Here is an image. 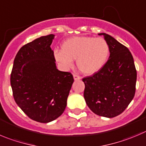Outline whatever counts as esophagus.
<instances>
[{
  "label": "esophagus",
  "instance_id": "obj_1",
  "mask_svg": "<svg viewBox=\"0 0 146 146\" xmlns=\"http://www.w3.org/2000/svg\"><path fill=\"white\" fill-rule=\"evenodd\" d=\"M73 78H74L75 81H78V80H80L81 78V76H79L77 74H73Z\"/></svg>",
  "mask_w": 146,
  "mask_h": 146
}]
</instances>
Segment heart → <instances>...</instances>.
I'll list each match as a JSON object with an SVG mask.
<instances>
[{"label":"heart","mask_w":146,"mask_h":146,"mask_svg":"<svg viewBox=\"0 0 146 146\" xmlns=\"http://www.w3.org/2000/svg\"><path fill=\"white\" fill-rule=\"evenodd\" d=\"M110 54V46L102 37L74 36L65 40L62 51L54 52L55 60L65 68L73 65L76 59L77 66L84 74L92 75L105 65Z\"/></svg>","instance_id":"b5f03b06"}]
</instances>
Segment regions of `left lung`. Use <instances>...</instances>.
<instances>
[{
    "label": "left lung",
    "mask_w": 146,
    "mask_h": 146,
    "mask_svg": "<svg viewBox=\"0 0 146 146\" xmlns=\"http://www.w3.org/2000/svg\"><path fill=\"white\" fill-rule=\"evenodd\" d=\"M110 56L99 72L84 78V96L89 109L97 115L114 117L125 111L135 93L137 71L127 47L105 33Z\"/></svg>",
    "instance_id": "8db88e82"
}]
</instances>
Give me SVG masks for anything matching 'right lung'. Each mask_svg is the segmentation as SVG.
I'll return each instance as SVG.
<instances>
[{
  "mask_svg": "<svg viewBox=\"0 0 146 146\" xmlns=\"http://www.w3.org/2000/svg\"><path fill=\"white\" fill-rule=\"evenodd\" d=\"M54 35L23 46L16 54L11 74L14 100L30 119L47 123L59 117L67 105L74 79L57 69L51 45Z\"/></svg>",
  "mask_w": 146,
  "mask_h": 146,
  "instance_id": "obj_1",
  "label": "right lung"
}]
</instances>
